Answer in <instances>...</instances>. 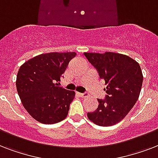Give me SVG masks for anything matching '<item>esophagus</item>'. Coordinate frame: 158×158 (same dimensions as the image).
<instances>
[{
	"mask_svg": "<svg viewBox=\"0 0 158 158\" xmlns=\"http://www.w3.org/2000/svg\"><path fill=\"white\" fill-rule=\"evenodd\" d=\"M77 94H78L79 97H81V98H87V97L89 96V94H87V93H84V94H81V93H77Z\"/></svg>",
	"mask_w": 158,
	"mask_h": 158,
	"instance_id": "obj_1",
	"label": "esophagus"
}]
</instances>
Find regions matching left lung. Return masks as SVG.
<instances>
[{
  "label": "left lung",
  "mask_w": 158,
  "mask_h": 158,
  "mask_svg": "<svg viewBox=\"0 0 158 158\" xmlns=\"http://www.w3.org/2000/svg\"><path fill=\"white\" fill-rule=\"evenodd\" d=\"M84 54L104 79L107 94L105 99H98V109L87 115L100 126L115 125L126 116L139 97L143 79L139 64L120 53Z\"/></svg>",
  "instance_id": "obj_1"
}]
</instances>
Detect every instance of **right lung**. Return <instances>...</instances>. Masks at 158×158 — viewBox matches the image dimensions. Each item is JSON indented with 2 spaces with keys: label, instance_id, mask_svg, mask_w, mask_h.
Returning a JSON list of instances; mask_svg holds the SVG:
<instances>
[{
  "label": "right lung",
  "instance_id": "obj_1",
  "mask_svg": "<svg viewBox=\"0 0 158 158\" xmlns=\"http://www.w3.org/2000/svg\"><path fill=\"white\" fill-rule=\"evenodd\" d=\"M75 52L41 54L19 69L16 88L23 107L37 121L56 124L65 119L75 93L60 87L58 82Z\"/></svg>",
  "mask_w": 158,
  "mask_h": 158
}]
</instances>
